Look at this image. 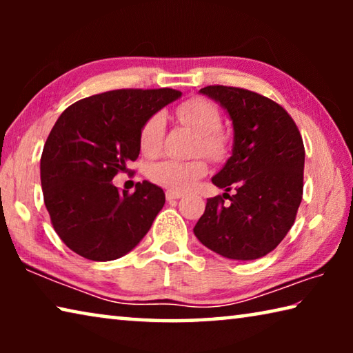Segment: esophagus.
Here are the masks:
<instances>
[{
	"label": "esophagus",
	"mask_w": 353,
	"mask_h": 353,
	"mask_svg": "<svg viewBox=\"0 0 353 353\" xmlns=\"http://www.w3.org/2000/svg\"><path fill=\"white\" fill-rule=\"evenodd\" d=\"M182 196H183L182 191H174V190H168V191H166V199H168V201L181 199Z\"/></svg>",
	"instance_id": "1"
}]
</instances>
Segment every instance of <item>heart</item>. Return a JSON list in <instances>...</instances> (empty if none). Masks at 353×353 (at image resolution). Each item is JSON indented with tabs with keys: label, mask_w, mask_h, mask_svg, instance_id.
Instances as JSON below:
<instances>
[{
	"label": "heart",
	"mask_w": 353,
	"mask_h": 353,
	"mask_svg": "<svg viewBox=\"0 0 353 353\" xmlns=\"http://www.w3.org/2000/svg\"><path fill=\"white\" fill-rule=\"evenodd\" d=\"M177 118L183 124L194 129L199 134L198 149L208 157L221 159L225 154L227 139L221 132V113L212 101L205 98H191L185 101L176 110ZM165 134V119L160 113L149 117L140 130L141 152L154 157L162 149ZM207 172V163L202 159L176 160L168 159L154 163L149 168L148 177L154 183L162 185L174 191L188 190L199 177Z\"/></svg>",
	"instance_id": "1"
}]
</instances>
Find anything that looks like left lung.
Returning a JSON list of instances; mask_svg holds the SVG:
<instances>
[{
	"instance_id": "obj_1",
	"label": "left lung",
	"mask_w": 353,
	"mask_h": 353,
	"mask_svg": "<svg viewBox=\"0 0 353 353\" xmlns=\"http://www.w3.org/2000/svg\"><path fill=\"white\" fill-rule=\"evenodd\" d=\"M224 107L234 124V148L212 182L222 196L207 199L194 235L232 260H256L276 249L294 224L303 191L305 149L294 119L282 105L238 87L199 90Z\"/></svg>"
}]
</instances>
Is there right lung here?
Segmentation results:
<instances>
[{
    "mask_svg": "<svg viewBox=\"0 0 353 353\" xmlns=\"http://www.w3.org/2000/svg\"><path fill=\"white\" fill-rule=\"evenodd\" d=\"M181 94L121 88L77 101L59 117L40 159L41 190L56 234L77 255L119 259L151 229L163 190L143 181L121 193L112 179L139 157L146 119Z\"/></svg>",
    "mask_w": 353,
    "mask_h": 353,
    "instance_id": "right-lung-1",
    "label": "right lung"
}]
</instances>
